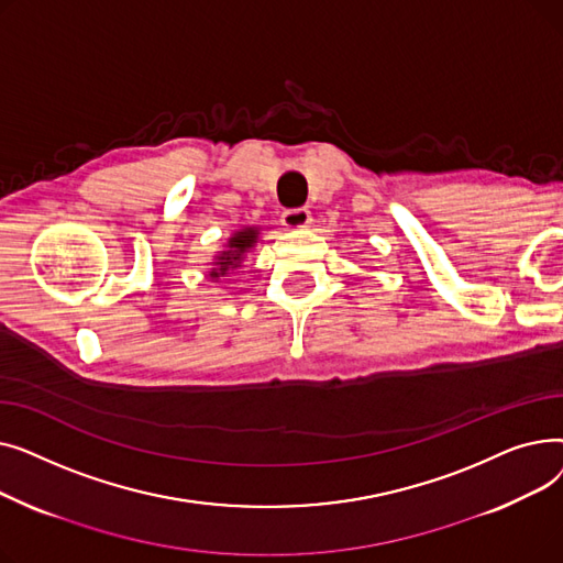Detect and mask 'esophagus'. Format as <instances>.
<instances>
[{
  "mask_svg": "<svg viewBox=\"0 0 563 563\" xmlns=\"http://www.w3.org/2000/svg\"><path fill=\"white\" fill-rule=\"evenodd\" d=\"M310 223V210L306 207H294V210L283 212V225L287 228H306Z\"/></svg>",
  "mask_w": 563,
  "mask_h": 563,
  "instance_id": "1",
  "label": "esophagus"
}]
</instances>
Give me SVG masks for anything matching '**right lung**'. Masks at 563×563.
I'll return each instance as SVG.
<instances>
[{
  "instance_id": "add662e5",
  "label": "right lung",
  "mask_w": 563,
  "mask_h": 563,
  "mask_svg": "<svg viewBox=\"0 0 563 563\" xmlns=\"http://www.w3.org/2000/svg\"><path fill=\"white\" fill-rule=\"evenodd\" d=\"M255 240H257V230L255 228H246V230L234 232V236H230V242H228V251L217 255L219 262H214V264L219 266V269L210 272V278H219L228 269H236V266L242 264L244 253L255 244Z\"/></svg>"
}]
</instances>
